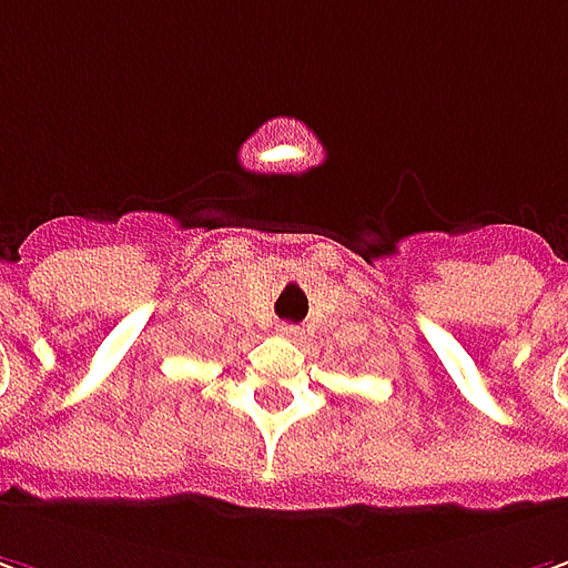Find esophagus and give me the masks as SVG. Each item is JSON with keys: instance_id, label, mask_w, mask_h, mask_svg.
I'll return each instance as SVG.
<instances>
[{"instance_id": "1", "label": "esophagus", "mask_w": 568, "mask_h": 568, "mask_svg": "<svg viewBox=\"0 0 568 568\" xmlns=\"http://www.w3.org/2000/svg\"><path fill=\"white\" fill-rule=\"evenodd\" d=\"M280 336H285V339H298V336H302V326H295V323H283V326H280Z\"/></svg>"}]
</instances>
